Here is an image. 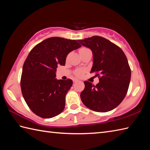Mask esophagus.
Here are the masks:
<instances>
[{"instance_id":"1","label":"esophagus","mask_w":150,"mask_h":150,"mask_svg":"<svg viewBox=\"0 0 150 150\" xmlns=\"http://www.w3.org/2000/svg\"><path fill=\"white\" fill-rule=\"evenodd\" d=\"M79 81V80H77V79H74V80H73V82H78Z\"/></svg>"}]
</instances>
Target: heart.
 I'll list each match as a JSON object with an SVG mask.
<instances>
[{
	"label": "heart",
	"instance_id": "obj_1",
	"mask_svg": "<svg viewBox=\"0 0 150 150\" xmlns=\"http://www.w3.org/2000/svg\"><path fill=\"white\" fill-rule=\"evenodd\" d=\"M88 50H89V49L87 48V47H82L80 50H79V53H81V52H84V51ZM83 73H84V71L82 69H78L75 72V74L76 76H77V77H81V76H82V74H83Z\"/></svg>",
	"mask_w": 150,
	"mask_h": 150
}]
</instances>
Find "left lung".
<instances>
[{
  "mask_svg": "<svg viewBox=\"0 0 150 150\" xmlns=\"http://www.w3.org/2000/svg\"><path fill=\"white\" fill-rule=\"evenodd\" d=\"M91 49L93 64L90 73H95L99 82L95 86L84 81L81 93L82 102L89 109L107 112L119 106L126 97L131 79V69L123 51L111 41L100 36L79 40Z\"/></svg>",
  "mask_w": 150,
  "mask_h": 150,
  "instance_id": "8db88e82",
  "label": "left lung"
}]
</instances>
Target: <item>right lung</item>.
<instances>
[{"instance_id":"obj_1","label":"right lung","mask_w":150,"mask_h":150,"mask_svg":"<svg viewBox=\"0 0 150 150\" xmlns=\"http://www.w3.org/2000/svg\"><path fill=\"white\" fill-rule=\"evenodd\" d=\"M81 46L75 40L51 37L31 50L22 68L21 88L28 107L37 116L49 119L64 109L73 81L57 80V68L64 66L68 54Z\"/></svg>"}]
</instances>
